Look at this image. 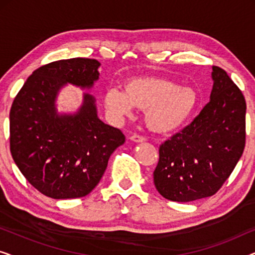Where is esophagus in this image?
Wrapping results in <instances>:
<instances>
[{
  "mask_svg": "<svg viewBox=\"0 0 255 255\" xmlns=\"http://www.w3.org/2000/svg\"><path fill=\"white\" fill-rule=\"evenodd\" d=\"M130 139H131L132 141H134V142H142V141L146 140V139H145L144 137H142V135H139V134L131 135Z\"/></svg>",
  "mask_w": 255,
  "mask_h": 255,
  "instance_id": "esophagus-1",
  "label": "esophagus"
}]
</instances>
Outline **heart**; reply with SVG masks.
<instances>
[{
    "instance_id": "1",
    "label": "heart",
    "mask_w": 255,
    "mask_h": 255,
    "mask_svg": "<svg viewBox=\"0 0 255 255\" xmlns=\"http://www.w3.org/2000/svg\"><path fill=\"white\" fill-rule=\"evenodd\" d=\"M198 102L195 89L158 76L130 79L124 83V92L111 88L103 97L107 113L116 120L130 116L133 108L145 110V123L156 133H170L182 128L193 117Z\"/></svg>"
}]
</instances>
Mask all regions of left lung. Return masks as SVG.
I'll use <instances>...</instances> for the list:
<instances>
[{"mask_svg":"<svg viewBox=\"0 0 255 255\" xmlns=\"http://www.w3.org/2000/svg\"><path fill=\"white\" fill-rule=\"evenodd\" d=\"M210 101L200 115L159 148L153 173L167 200L190 202L217 193L245 148L246 102L224 69L212 66Z\"/></svg>","mask_w":255,"mask_h":255,"instance_id":"left-lung-1","label":"left lung"}]
</instances>
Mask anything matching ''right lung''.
I'll return each instance as SVG.
<instances>
[{
    "label": "right lung",
    "mask_w": 255,
    "mask_h": 255,
    "mask_svg": "<svg viewBox=\"0 0 255 255\" xmlns=\"http://www.w3.org/2000/svg\"><path fill=\"white\" fill-rule=\"evenodd\" d=\"M101 64L73 58L41 66L31 74L10 109V152L25 179L55 200L88 195L106 172L110 155L123 145L121 130L97 116L96 100L83 94L80 109L60 114L57 97L69 85L90 89Z\"/></svg>",
    "instance_id": "add662e5"
}]
</instances>
